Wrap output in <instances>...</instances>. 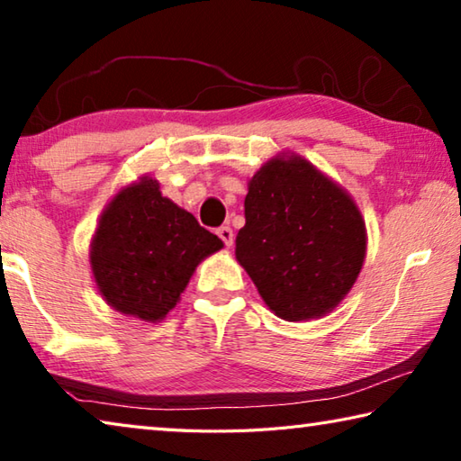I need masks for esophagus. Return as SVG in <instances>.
<instances>
[{
  "label": "esophagus",
  "instance_id": "34e87169",
  "mask_svg": "<svg viewBox=\"0 0 461 461\" xmlns=\"http://www.w3.org/2000/svg\"><path fill=\"white\" fill-rule=\"evenodd\" d=\"M217 236L221 238V241L228 248H231V244H233V230L230 228V225H223V228H220L217 230Z\"/></svg>",
  "mask_w": 461,
  "mask_h": 461
}]
</instances>
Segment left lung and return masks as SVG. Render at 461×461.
<instances>
[{
  "label": "left lung",
  "mask_w": 461,
  "mask_h": 461,
  "mask_svg": "<svg viewBox=\"0 0 461 461\" xmlns=\"http://www.w3.org/2000/svg\"><path fill=\"white\" fill-rule=\"evenodd\" d=\"M236 260L285 321L321 319L360 276L368 233L339 183L294 152H280L248 181Z\"/></svg>",
  "instance_id": "obj_1"
}]
</instances>
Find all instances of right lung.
<instances>
[{
  "label": "right lung",
  "instance_id": "obj_1",
  "mask_svg": "<svg viewBox=\"0 0 461 461\" xmlns=\"http://www.w3.org/2000/svg\"><path fill=\"white\" fill-rule=\"evenodd\" d=\"M221 248L215 233L144 175L109 199L91 238L89 264L109 307L158 323L181 301L199 264Z\"/></svg>",
  "mask_w": 461,
  "mask_h": 461
}]
</instances>
